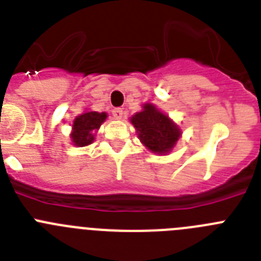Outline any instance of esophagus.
<instances>
[{
	"label": "esophagus",
	"mask_w": 261,
	"mask_h": 261,
	"mask_svg": "<svg viewBox=\"0 0 261 261\" xmlns=\"http://www.w3.org/2000/svg\"><path fill=\"white\" fill-rule=\"evenodd\" d=\"M112 116L116 120H121V117H123V110L121 108H114L112 110Z\"/></svg>",
	"instance_id": "34e87169"
}]
</instances>
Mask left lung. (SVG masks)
Returning a JSON list of instances; mask_svg holds the SVG:
<instances>
[{
  "label": "left lung",
  "instance_id": "8db88e82",
  "mask_svg": "<svg viewBox=\"0 0 261 261\" xmlns=\"http://www.w3.org/2000/svg\"><path fill=\"white\" fill-rule=\"evenodd\" d=\"M130 123L136 128L140 141L151 153L162 155L172 150L181 135L179 126L150 103L144 105L141 112L133 115Z\"/></svg>",
  "mask_w": 261,
  "mask_h": 261
}]
</instances>
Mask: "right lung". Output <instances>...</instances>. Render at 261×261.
<instances>
[{
  "label": "right lung",
  "instance_id": "obj_1",
  "mask_svg": "<svg viewBox=\"0 0 261 261\" xmlns=\"http://www.w3.org/2000/svg\"><path fill=\"white\" fill-rule=\"evenodd\" d=\"M107 119L106 112H96L89 111L80 115L73 121V132L70 133V138L73 144L78 147L87 146L95 140V132L100 128Z\"/></svg>",
  "mask_w": 261,
  "mask_h": 261
}]
</instances>
